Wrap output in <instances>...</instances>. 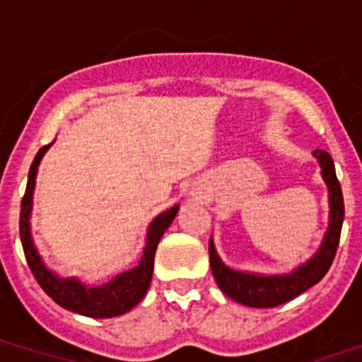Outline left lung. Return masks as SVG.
Segmentation results:
<instances>
[{
  "label": "left lung",
  "mask_w": 362,
  "mask_h": 362,
  "mask_svg": "<svg viewBox=\"0 0 362 362\" xmlns=\"http://www.w3.org/2000/svg\"><path fill=\"white\" fill-rule=\"evenodd\" d=\"M314 156L320 161L321 175L328 187V199H330V224H328L327 235L323 238L320 251L310 258L307 264L300 265L296 271L284 276H260V274H250L235 271L228 265L222 264L215 251L214 242L210 238V267L214 273L215 281L221 291L237 303L257 307V309H269L287 303L293 298L300 296L313 285H316L332 265L336 257L337 246H339L341 228L344 218V203L341 185L337 181L336 167L327 151H314Z\"/></svg>",
  "instance_id": "left-lung-1"
}]
</instances>
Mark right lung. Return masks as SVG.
<instances>
[{
  "label": "right lung",
  "mask_w": 362,
  "mask_h": 362,
  "mask_svg": "<svg viewBox=\"0 0 362 362\" xmlns=\"http://www.w3.org/2000/svg\"><path fill=\"white\" fill-rule=\"evenodd\" d=\"M49 145L52 144L39 148L37 156L34 158V163L30 167L28 183H26V190L21 201V214H19V235H21L23 251H25L30 271L35 276L37 284L42 287V291L55 303L71 310V313L89 317L122 316V314L129 313L132 307L140 303L145 294H147L148 285H151L152 280V271H154L156 250H158V244L163 237L165 230L170 226L174 217L177 215L179 206L170 208V210L158 215L151 222L144 257H141L140 264L136 265L134 269L118 274L115 280L100 285V287H86L75 278H68V280L57 278L42 264L41 257H39L37 250L34 246V240H32V233H30V211H32L35 175H37V167L41 163L42 156L48 151Z\"/></svg>",
  "instance_id": "1"
}]
</instances>
